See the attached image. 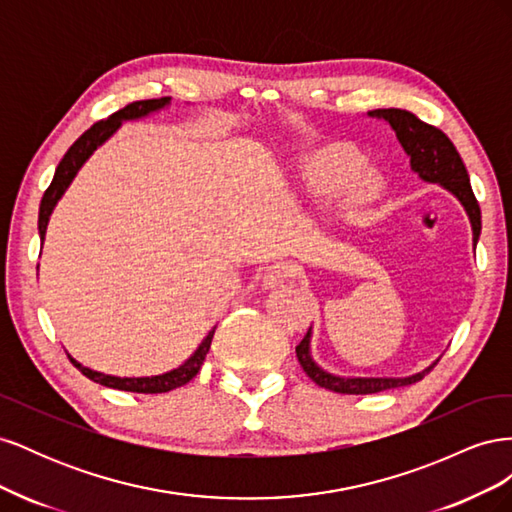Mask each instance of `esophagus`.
Wrapping results in <instances>:
<instances>
[{
  "mask_svg": "<svg viewBox=\"0 0 512 512\" xmlns=\"http://www.w3.org/2000/svg\"><path fill=\"white\" fill-rule=\"evenodd\" d=\"M292 275H294V267L290 265L288 260L271 262V265L265 269V275H262V286H265V288L282 286L284 282L290 280Z\"/></svg>",
  "mask_w": 512,
  "mask_h": 512,
  "instance_id": "34e87169",
  "label": "esophagus"
}]
</instances>
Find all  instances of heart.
<instances>
[{
  "label": "heart",
  "mask_w": 512,
  "mask_h": 512,
  "mask_svg": "<svg viewBox=\"0 0 512 512\" xmlns=\"http://www.w3.org/2000/svg\"><path fill=\"white\" fill-rule=\"evenodd\" d=\"M303 175L307 183L320 194L335 192L346 183V203L363 205L378 192V175L361 168V158L346 147H324L309 156Z\"/></svg>",
  "instance_id": "1"
}]
</instances>
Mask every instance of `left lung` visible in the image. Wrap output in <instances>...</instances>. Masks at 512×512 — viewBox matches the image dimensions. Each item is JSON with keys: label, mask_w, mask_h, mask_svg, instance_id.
<instances>
[{"label": "left lung", "mask_w": 512, "mask_h": 512, "mask_svg": "<svg viewBox=\"0 0 512 512\" xmlns=\"http://www.w3.org/2000/svg\"><path fill=\"white\" fill-rule=\"evenodd\" d=\"M369 115L391 123V128L395 130L401 147H404V151L410 156L412 170L418 173V177L429 183H442L448 192H453L461 200V205L466 207L470 215L476 245L480 235V207L472 192L466 164H463L451 138H448L440 128L429 126V123L418 119L414 113L404 111V108H376V111H371ZM297 359L305 374L318 386L344 395H369L386 389H399V386H408L423 380L425 374H429L433 369L431 365L425 371H421V374H414L410 378H339L327 374V371L320 369L312 361V354H309V331L297 346Z\"/></svg>", "instance_id": "left-lung-1"}]
</instances>
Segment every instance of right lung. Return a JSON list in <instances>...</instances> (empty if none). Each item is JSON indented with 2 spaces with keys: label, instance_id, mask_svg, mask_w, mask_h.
<instances>
[{
  "label": "right lung",
  "instance_id": "add662e5",
  "mask_svg": "<svg viewBox=\"0 0 512 512\" xmlns=\"http://www.w3.org/2000/svg\"><path fill=\"white\" fill-rule=\"evenodd\" d=\"M170 102V98H158V100H138L132 102L128 106L119 108L117 113H113L111 117L96 121L87 132H83L79 138H76L74 145L68 149V153L61 158L55 177L51 181L49 188H46L42 203H40V215H38V230H40V239L44 241V232H46V224H49L51 213L57 205V200L64 196V192L68 190V185L72 183V179L79 173V168L85 164V160L94 153L108 136H111L119 126L123 119H138L145 117L151 111H158V108L166 106ZM215 329L209 331V335L203 339V344L198 346V350L185 361L181 367L168 371V374L162 376H151V378H117V376H106L100 374V371H94L89 367H83L81 363H76L72 356L68 359L72 361V365L81 371L83 376H87L89 380H94L102 386H108V389H117V391H130V393H145V395H153V393H168L173 389H179V386L188 384L198 371L203 367L205 356L211 348V339H213Z\"/></svg>",
  "mask_w": 512,
  "mask_h": 512
}]
</instances>
